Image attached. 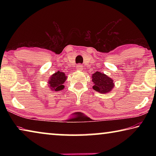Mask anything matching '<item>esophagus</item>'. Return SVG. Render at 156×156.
Returning <instances> with one entry per match:
<instances>
[{"label":"esophagus","mask_w":156,"mask_h":156,"mask_svg":"<svg viewBox=\"0 0 156 156\" xmlns=\"http://www.w3.org/2000/svg\"><path fill=\"white\" fill-rule=\"evenodd\" d=\"M83 65H77V67H76V69H77V71H82L83 69Z\"/></svg>","instance_id":"34e87169"}]
</instances>
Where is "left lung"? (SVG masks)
Returning <instances> with one entry per match:
<instances>
[{
	"instance_id": "1",
	"label": "left lung",
	"mask_w": 156,
	"mask_h": 156,
	"mask_svg": "<svg viewBox=\"0 0 156 156\" xmlns=\"http://www.w3.org/2000/svg\"><path fill=\"white\" fill-rule=\"evenodd\" d=\"M91 80L94 83V86L92 88L100 94H105L109 93L115 86L112 78L99 72H96L92 74Z\"/></svg>"
}]
</instances>
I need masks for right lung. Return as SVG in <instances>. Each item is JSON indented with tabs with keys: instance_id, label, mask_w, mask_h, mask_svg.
<instances>
[{
	"instance_id": "add662e5",
	"label": "right lung",
	"mask_w": 156,
	"mask_h": 156,
	"mask_svg": "<svg viewBox=\"0 0 156 156\" xmlns=\"http://www.w3.org/2000/svg\"><path fill=\"white\" fill-rule=\"evenodd\" d=\"M67 78V76L65 75V73L64 72H60V71L53 73L47 82L50 90L54 91L62 90L65 88L63 84L65 83Z\"/></svg>"
}]
</instances>
